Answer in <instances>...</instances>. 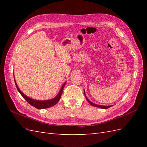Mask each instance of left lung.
Masks as SVG:
<instances>
[{"instance_id": "obj_1", "label": "left lung", "mask_w": 147, "mask_h": 147, "mask_svg": "<svg viewBox=\"0 0 147 147\" xmlns=\"http://www.w3.org/2000/svg\"><path fill=\"white\" fill-rule=\"evenodd\" d=\"M84 96H85V97L86 99L87 100V101L90 103L92 106H94V107H99V108H100V109H109V107H112V105H108V106H105V105H97V104H94L92 103V102H91L90 100H89L87 97L86 96V94H85V92H84Z\"/></svg>"}]
</instances>
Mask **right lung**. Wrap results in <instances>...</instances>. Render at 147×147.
<instances>
[{"label":"right lung","mask_w":147,"mask_h":147,"mask_svg":"<svg viewBox=\"0 0 147 147\" xmlns=\"http://www.w3.org/2000/svg\"><path fill=\"white\" fill-rule=\"evenodd\" d=\"M15 78V77H14ZM15 84L18 91L20 93L21 95L24 97V99L27 101L28 103L31 105L32 106L34 107L37 109H47L49 107H51L56 105L57 102H59V100L61 99V97L62 94H63V88L64 87V86L65 85L66 82L65 83H63V85L61 86V88L60 89V90L58 92V94L56 95V97H55L54 98H53L51 99H49V100H35L34 99L30 98L29 97H28L26 95H25L24 93L22 92L20 88H18L17 85V83L16 82V80L15 79Z\"/></svg>","instance_id":"obj_1"}]
</instances>
